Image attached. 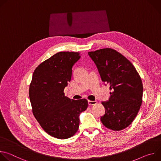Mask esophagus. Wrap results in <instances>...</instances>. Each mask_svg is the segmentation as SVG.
Wrapping results in <instances>:
<instances>
[{"label":"esophagus","instance_id":"esophagus-1","mask_svg":"<svg viewBox=\"0 0 161 161\" xmlns=\"http://www.w3.org/2000/svg\"><path fill=\"white\" fill-rule=\"evenodd\" d=\"M88 103L89 106H92V105H95L96 104H97V101H88Z\"/></svg>","mask_w":161,"mask_h":161}]
</instances>
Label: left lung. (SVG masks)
<instances>
[{
    "label": "left lung",
    "instance_id": "left-lung-1",
    "mask_svg": "<svg viewBox=\"0 0 161 161\" xmlns=\"http://www.w3.org/2000/svg\"><path fill=\"white\" fill-rule=\"evenodd\" d=\"M96 64L101 80L113 90L108 101L102 102L105 114L103 124L113 130H120L134 120L142 103L143 87L141 78L132 64L111 48L88 53Z\"/></svg>",
    "mask_w": 161,
    "mask_h": 161
}]
</instances>
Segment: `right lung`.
<instances>
[{
    "label": "right lung",
    "instance_id": "obj_1",
    "mask_svg": "<svg viewBox=\"0 0 161 161\" xmlns=\"http://www.w3.org/2000/svg\"><path fill=\"white\" fill-rule=\"evenodd\" d=\"M80 54L61 52L53 55L37 67L30 85L29 97L35 118L46 132L60 140L75 134L80 114L88 107L86 99H71L64 93Z\"/></svg>",
    "mask_w": 161,
    "mask_h": 161
}]
</instances>
